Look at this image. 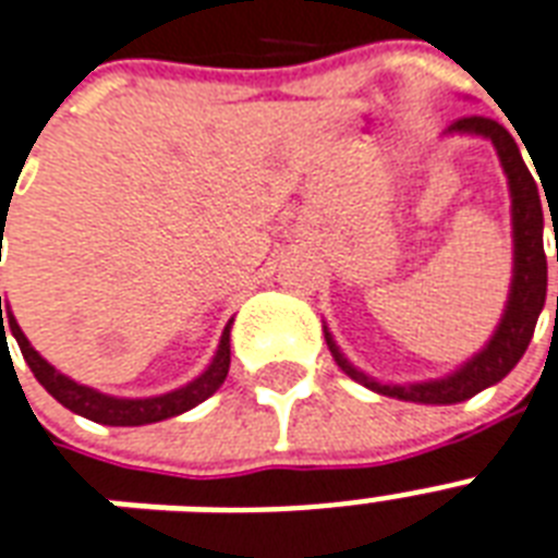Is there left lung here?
Instances as JSON below:
<instances>
[{
  "label": "left lung",
  "instance_id": "left-lung-1",
  "mask_svg": "<svg viewBox=\"0 0 558 558\" xmlns=\"http://www.w3.org/2000/svg\"><path fill=\"white\" fill-rule=\"evenodd\" d=\"M448 136H481L489 140L498 150L500 168L507 174L509 201H512V282H509V296L500 314V323L486 340L481 352H474L465 364H460L454 373L442 375V378H430V381H413V384H387L378 381L364 369H357L343 352H340L338 340L331 338L328 326H323L326 335L328 352L338 361V366L352 378V381L364 384L366 390L378 392V396H390V399L416 401V404H457L477 396L481 390L498 384L507 378L515 364L524 357L530 340H533L535 323L544 308V296H547V258H544V211L542 197H538V185L530 168L524 166V157L515 145V136L498 124L495 119L486 116H465L457 119L448 128ZM550 206V203H547ZM553 218V209H550ZM558 258V256H556Z\"/></svg>",
  "mask_w": 558,
  "mask_h": 558
}]
</instances>
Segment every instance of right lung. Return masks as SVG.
Returning a JSON list of instances; mask_svg holds the SVG:
<instances>
[{"mask_svg":"<svg viewBox=\"0 0 558 558\" xmlns=\"http://www.w3.org/2000/svg\"><path fill=\"white\" fill-rule=\"evenodd\" d=\"M7 317L2 318L1 314ZM0 328H2V347H5V328L14 335L16 347L23 352L25 364L32 366L34 378L46 387V390L54 396V399L63 404L66 410L77 413V416L89 418V422H98V425H113V427H136V425H150V422H162V418L180 416L185 410L197 408L201 401H206L211 392L218 390L220 384L227 381V373H230V331L232 319L223 326V335H220V343L211 355L209 366L203 369L197 378H192L183 387H177L171 392H162V396H148V399H124V396H107V392L95 390V387H86V384H77L75 378H69L60 369L46 361V357L37 352V349L28 343V338L23 335V328L16 323L14 311L8 308V302H2L0 296Z\"/></svg>","mask_w":558,"mask_h":558,"instance_id":"1","label":"right lung"}]
</instances>
